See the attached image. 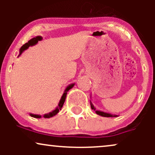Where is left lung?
<instances>
[{
    "mask_svg": "<svg viewBox=\"0 0 155 155\" xmlns=\"http://www.w3.org/2000/svg\"><path fill=\"white\" fill-rule=\"evenodd\" d=\"M90 106H91L92 109L94 110V111H95V113L97 114L100 115V116H101V117H118V115L111 114L106 113V112L98 111V110H96L95 107V106H94V105L92 104V103L91 102V101H90Z\"/></svg>",
    "mask_w": 155,
    "mask_h": 155,
    "instance_id": "left-lung-1",
    "label": "left lung"
}]
</instances>
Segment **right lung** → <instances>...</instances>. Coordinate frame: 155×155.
Instances as JSON below:
<instances>
[{
  "label": "right lung",
  "instance_id": "obj_1",
  "mask_svg": "<svg viewBox=\"0 0 155 155\" xmlns=\"http://www.w3.org/2000/svg\"><path fill=\"white\" fill-rule=\"evenodd\" d=\"M42 37L40 36V35H38V36H36L35 37V38H33L31 40L29 41L28 42V43H26L25 44H24V45L22 46V47L20 48V49H19V56H20L21 54H22V53L25 50H26V49H28L29 47H31V46H34L39 41H41L42 40ZM75 85V84L73 83V84H69L68 86L66 88H65V91H64L63 95H62L61 98H60V102L59 104H58V106H57L56 108H55L54 110H53L52 111L49 112V113L48 114H44L43 117L44 118H50V117H52L55 116V115L57 114L59 112L60 110H61L62 107H63L64 103H65V98H66V95H67V92L68 91H69V90H71L72 87H74V86ZM30 116L32 117H34V118H41V115H39V114H30Z\"/></svg>",
  "mask_w": 155,
  "mask_h": 155
}]
</instances>
